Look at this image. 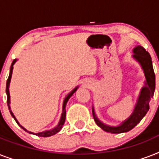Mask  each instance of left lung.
Segmentation results:
<instances>
[{
    "mask_svg": "<svg viewBox=\"0 0 159 159\" xmlns=\"http://www.w3.org/2000/svg\"><path fill=\"white\" fill-rule=\"evenodd\" d=\"M133 57L140 64L145 76V86L142 87L137 103L133 113L128 119L124 120L119 126H110L105 125L97 118L92 107V115L97 125L106 132L111 134H120L128 132L138 125L149 110V102L153 97L155 90V74L153 72V63L149 53L142 46L138 45L133 49Z\"/></svg>",
    "mask_w": 159,
    "mask_h": 159,
    "instance_id": "8db88e82",
    "label": "left lung"
}]
</instances>
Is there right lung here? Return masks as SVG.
Segmentation results:
<instances>
[{
    "instance_id": "add662e5",
    "label": "right lung",
    "mask_w": 159,
    "mask_h": 159,
    "mask_svg": "<svg viewBox=\"0 0 159 159\" xmlns=\"http://www.w3.org/2000/svg\"><path fill=\"white\" fill-rule=\"evenodd\" d=\"M17 61V59H14L12 63H11V68H10V74H9V77L8 79H7V82H6V95H7V105H8V108L10 110V112H11V115L12 116L14 119H15V120L16 121V123L18 124L20 126L21 128L23 129L24 130L26 131V132H28L30 134H34V135H37V136H39V137H49V136H52L55 134H57V132H59L61 130V129L62 128V125H64V122H65V119H66V105H67V102H68V100L69 98L72 96V94L74 93L77 89L78 88V87H75L74 89L72 90V92H70L69 94L67 95V97H65L64 101H63V104H62V116H61V118H60V120H59V123L57 125L56 127H54L53 129H50V130H45V131H43V132H39V133H33V132H30V131H28L26 129H25L23 126H21L20 125V123L18 122V120H16V118L14 116V114L12 113V111H11V106H10V102H11V100H10V92H9V87H10V82H11V76H12V72H13V65L16 63V62Z\"/></svg>"
}]
</instances>
